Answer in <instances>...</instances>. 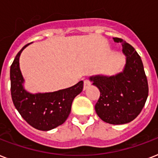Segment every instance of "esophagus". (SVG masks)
I'll use <instances>...</instances> for the list:
<instances>
[{
  "label": "esophagus",
  "instance_id": "esophagus-1",
  "mask_svg": "<svg viewBox=\"0 0 158 158\" xmlns=\"http://www.w3.org/2000/svg\"><path fill=\"white\" fill-rule=\"evenodd\" d=\"M90 84H91V83H90V81L89 80H88V79H85L84 81V89L85 90L86 89H88V87L90 86Z\"/></svg>",
  "mask_w": 158,
  "mask_h": 158
}]
</instances>
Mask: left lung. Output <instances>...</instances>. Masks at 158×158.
Returning <instances> with one entry per match:
<instances>
[{"mask_svg": "<svg viewBox=\"0 0 158 158\" xmlns=\"http://www.w3.org/2000/svg\"><path fill=\"white\" fill-rule=\"evenodd\" d=\"M113 39L122 43L126 56L124 71L115 76H93L90 80L100 91L95 105L98 115L106 123L122 125L139 115L148 98V84L142 60L135 48L122 38Z\"/></svg>", "mask_w": 158, "mask_h": 158, "instance_id": "8db88e82", "label": "left lung"}]
</instances>
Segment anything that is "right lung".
I'll list each match as a JSON object with an SVG mask.
<instances>
[{"label":"right lung","mask_w":158,"mask_h":158,"mask_svg":"<svg viewBox=\"0 0 158 158\" xmlns=\"http://www.w3.org/2000/svg\"><path fill=\"white\" fill-rule=\"evenodd\" d=\"M29 44V43H28ZM25 45L16 55L10 66L11 98L15 108L28 124L37 130L48 131L62 125L71 110L72 102L84 88V82L74 86L47 94H31L24 90L19 69V56Z\"/></svg>","instance_id":"right-lung-1"}]
</instances>
